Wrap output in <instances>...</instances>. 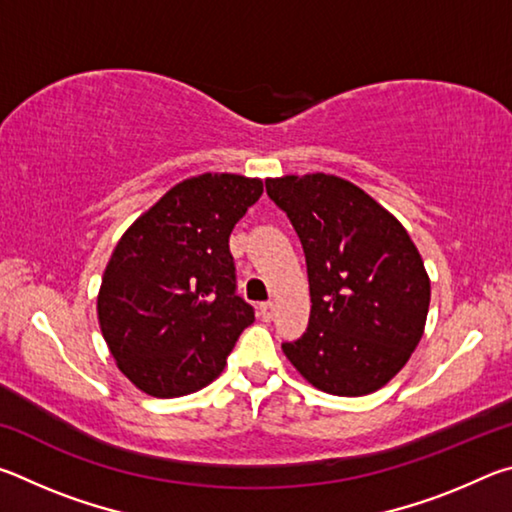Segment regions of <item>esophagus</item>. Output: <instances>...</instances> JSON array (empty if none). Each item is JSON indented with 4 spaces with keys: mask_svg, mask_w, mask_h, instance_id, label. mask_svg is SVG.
<instances>
[{
    "mask_svg": "<svg viewBox=\"0 0 512 512\" xmlns=\"http://www.w3.org/2000/svg\"><path fill=\"white\" fill-rule=\"evenodd\" d=\"M275 311V302H262V305H259V314H262L264 320H271L275 316Z\"/></svg>",
    "mask_w": 512,
    "mask_h": 512,
    "instance_id": "obj_1",
    "label": "esophagus"
}]
</instances>
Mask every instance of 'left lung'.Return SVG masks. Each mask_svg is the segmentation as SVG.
Listing matches in <instances>:
<instances>
[{"label": "left lung", "mask_w": 512, "mask_h": 512, "mask_svg": "<svg viewBox=\"0 0 512 512\" xmlns=\"http://www.w3.org/2000/svg\"><path fill=\"white\" fill-rule=\"evenodd\" d=\"M307 259L309 327L282 343L318 391L359 397L386 386L424 334L431 282L404 225L332 173L266 178Z\"/></svg>", "instance_id": "1"}]
</instances>
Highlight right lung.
I'll use <instances>...</instances> for the list:
<instances>
[{
	"label": "right lung",
	"mask_w": 512,
	"mask_h": 512,
	"mask_svg": "<svg viewBox=\"0 0 512 512\" xmlns=\"http://www.w3.org/2000/svg\"><path fill=\"white\" fill-rule=\"evenodd\" d=\"M262 192V178L201 173L173 185L117 241L97 316L117 368L142 393L201 391L255 320L235 293L228 239Z\"/></svg>",
	"instance_id": "add662e5"
}]
</instances>
